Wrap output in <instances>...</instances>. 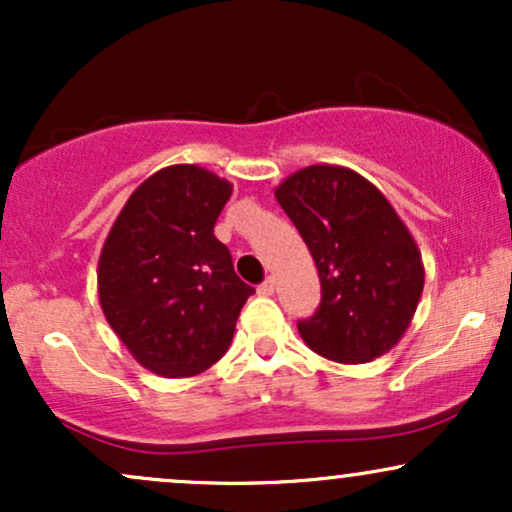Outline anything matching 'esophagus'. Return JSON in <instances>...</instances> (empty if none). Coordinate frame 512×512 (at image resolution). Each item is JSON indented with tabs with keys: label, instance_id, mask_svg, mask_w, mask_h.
<instances>
[{
	"label": "esophagus",
	"instance_id": "esophagus-1",
	"mask_svg": "<svg viewBox=\"0 0 512 512\" xmlns=\"http://www.w3.org/2000/svg\"><path fill=\"white\" fill-rule=\"evenodd\" d=\"M274 286H276L274 276H267V279H264L262 284L257 286V293H260V296H272V293H274Z\"/></svg>",
	"mask_w": 512,
	"mask_h": 512
}]
</instances>
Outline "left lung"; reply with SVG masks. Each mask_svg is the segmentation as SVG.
Wrapping results in <instances>:
<instances>
[{"label": "left lung", "instance_id": "obj_1", "mask_svg": "<svg viewBox=\"0 0 512 512\" xmlns=\"http://www.w3.org/2000/svg\"><path fill=\"white\" fill-rule=\"evenodd\" d=\"M276 202L313 255L322 298L298 322L303 342L337 363H368L407 332L424 291V262L397 211L363 175L308 166L281 182Z\"/></svg>", "mask_w": 512, "mask_h": 512}]
</instances>
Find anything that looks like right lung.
<instances>
[{
  "instance_id": "1",
  "label": "right lung",
  "mask_w": 512,
  "mask_h": 512,
  "mask_svg": "<svg viewBox=\"0 0 512 512\" xmlns=\"http://www.w3.org/2000/svg\"><path fill=\"white\" fill-rule=\"evenodd\" d=\"M231 192V182L199 166L161 168L132 192L103 243L105 320L129 354L163 378L214 366L255 293L214 236Z\"/></svg>"
}]
</instances>
